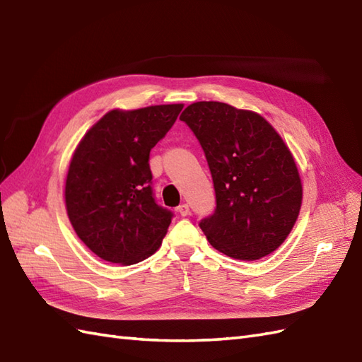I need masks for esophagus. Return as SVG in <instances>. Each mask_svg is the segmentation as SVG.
Listing matches in <instances>:
<instances>
[{"label":"esophagus","instance_id":"obj_1","mask_svg":"<svg viewBox=\"0 0 362 362\" xmlns=\"http://www.w3.org/2000/svg\"><path fill=\"white\" fill-rule=\"evenodd\" d=\"M177 211H179V214H180L182 217L189 216V206L187 205V203H182V205H179Z\"/></svg>","mask_w":362,"mask_h":362}]
</instances>
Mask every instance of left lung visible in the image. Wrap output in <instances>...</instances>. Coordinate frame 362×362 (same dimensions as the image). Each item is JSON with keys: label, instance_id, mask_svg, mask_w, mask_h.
Here are the masks:
<instances>
[{"label": "left lung", "instance_id": "left-lung-1", "mask_svg": "<svg viewBox=\"0 0 362 362\" xmlns=\"http://www.w3.org/2000/svg\"><path fill=\"white\" fill-rule=\"evenodd\" d=\"M205 151L216 189L214 214L200 228L217 251L235 260L269 255L291 234L303 187L293 156L264 117L216 100L183 110Z\"/></svg>", "mask_w": 362, "mask_h": 362}]
</instances>
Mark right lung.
I'll list each match as a JSON object with an SVG mask.
<instances>
[{"instance_id":"add662e5","label":"right lung","mask_w":362,"mask_h":362,"mask_svg":"<svg viewBox=\"0 0 362 362\" xmlns=\"http://www.w3.org/2000/svg\"><path fill=\"white\" fill-rule=\"evenodd\" d=\"M182 108L111 110L73 153L66 180L67 214L78 237L102 260L134 264L162 245L173 212L154 200L148 160Z\"/></svg>"}]
</instances>
